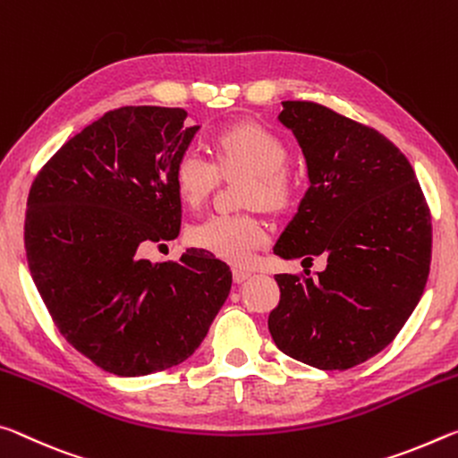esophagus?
<instances>
[{
  "instance_id": "esophagus-1",
  "label": "esophagus",
  "mask_w": 458,
  "mask_h": 458,
  "mask_svg": "<svg viewBox=\"0 0 458 458\" xmlns=\"http://www.w3.org/2000/svg\"><path fill=\"white\" fill-rule=\"evenodd\" d=\"M250 276H251V272H247V269H242V267L233 269V280L237 284H243L247 278H250Z\"/></svg>"
}]
</instances>
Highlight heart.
I'll return each instance as SVG.
<instances>
[{
    "label": "heart",
    "mask_w": 458,
    "mask_h": 458,
    "mask_svg": "<svg viewBox=\"0 0 458 458\" xmlns=\"http://www.w3.org/2000/svg\"><path fill=\"white\" fill-rule=\"evenodd\" d=\"M215 164L197 149H184L172 166V184L180 202L199 208L213 192L219 174H245L242 202L245 207L282 208L292 197V176L284 166L288 148L284 140L259 123H237L211 141ZM189 242L229 264H247L267 242L266 223L256 215L216 213L189 229Z\"/></svg>",
    "instance_id": "1"
}]
</instances>
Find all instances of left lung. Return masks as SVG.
<instances>
[{"label":"left lung","instance_id":"left-lung-1","mask_svg":"<svg viewBox=\"0 0 458 458\" xmlns=\"http://www.w3.org/2000/svg\"><path fill=\"white\" fill-rule=\"evenodd\" d=\"M309 168V191L274 247L327 267L278 274L267 318L282 353L318 369H349L386 349L406 325L430 272L432 223L414 168L379 131L310 101H284Z\"/></svg>","mask_w":458,"mask_h":458}]
</instances>
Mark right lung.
<instances>
[{"mask_svg": "<svg viewBox=\"0 0 458 458\" xmlns=\"http://www.w3.org/2000/svg\"><path fill=\"white\" fill-rule=\"evenodd\" d=\"M180 107H119L71 138L28 194L30 274L58 331L101 369L149 376L189 359L231 290L207 251L152 264L140 245L180 233L172 166L200 125Z\"/></svg>", "mask_w": 458, "mask_h": 458, "instance_id": "obj_1", "label": "right lung"}]
</instances>
